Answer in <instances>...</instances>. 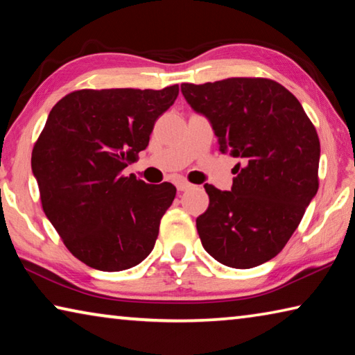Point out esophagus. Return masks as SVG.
Instances as JSON below:
<instances>
[{
  "label": "esophagus",
  "mask_w": 355,
  "mask_h": 355,
  "mask_svg": "<svg viewBox=\"0 0 355 355\" xmlns=\"http://www.w3.org/2000/svg\"><path fill=\"white\" fill-rule=\"evenodd\" d=\"M191 188H192V184L188 183V182H184V180H180V182H177V189H178L180 192L188 191V189H191Z\"/></svg>",
  "instance_id": "obj_1"
}]
</instances>
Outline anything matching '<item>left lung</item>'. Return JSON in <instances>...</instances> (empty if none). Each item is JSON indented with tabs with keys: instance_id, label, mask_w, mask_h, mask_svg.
<instances>
[{
	"instance_id": "1",
	"label": "left lung",
	"mask_w": 355,
	"mask_h": 355,
	"mask_svg": "<svg viewBox=\"0 0 355 355\" xmlns=\"http://www.w3.org/2000/svg\"><path fill=\"white\" fill-rule=\"evenodd\" d=\"M205 116L222 153L239 158L232 191L205 184L208 209L196 220L202 245L225 266L249 269L285 248L318 192L320 139L302 105L266 78L182 84Z\"/></svg>"
}]
</instances>
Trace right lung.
<instances>
[{
    "mask_svg": "<svg viewBox=\"0 0 355 355\" xmlns=\"http://www.w3.org/2000/svg\"><path fill=\"white\" fill-rule=\"evenodd\" d=\"M178 84L153 89H83L53 106L31 158L42 208L71 254L105 272L146 260L172 183L147 184L122 171L146 150Z\"/></svg>",
    "mask_w": 355,
    "mask_h": 355,
    "instance_id": "add662e5",
    "label": "right lung"
}]
</instances>
